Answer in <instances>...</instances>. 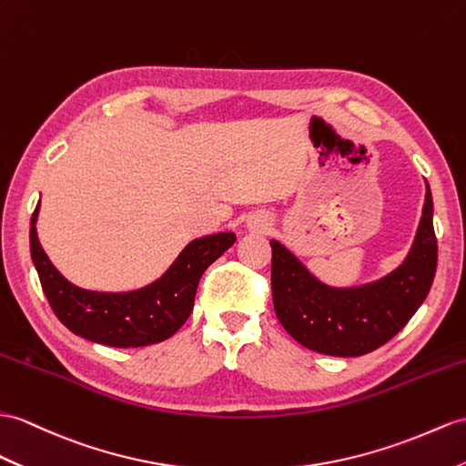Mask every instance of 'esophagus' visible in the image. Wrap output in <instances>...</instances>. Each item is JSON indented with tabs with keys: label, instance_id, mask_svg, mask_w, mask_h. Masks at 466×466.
I'll return each mask as SVG.
<instances>
[{
	"label": "esophagus",
	"instance_id": "esophagus-1",
	"mask_svg": "<svg viewBox=\"0 0 466 466\" xmlns=\"http://www.w3.org/2000/svg\"><path fill=\"white\" fill-rule=\"evenodd\" d=\"M267 225H268V221H267L265 218H255V219L251 221V229L265 231V229H267Z\"/></svg>",
	"mask_w": 466,
	"mask_h": 466
}]
</instances>
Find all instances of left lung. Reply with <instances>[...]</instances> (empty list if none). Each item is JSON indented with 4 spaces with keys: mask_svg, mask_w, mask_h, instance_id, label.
<instances>
[{
    "mask_svg": "<svg viewBox=\"0 0 466 466\" xmlns=\"http://www.w3.org/2000/svg\"><path fill=\"white\" fill-rule=\"evenodd\" d=\"M423 215L410 253L388 275L354 287H332L279 239L272 247V304L285 330L304 348L354 358L383 346L423 304L437 270L433 196L425 181Z\"/></svg>",
    "mask_w": 466,
    "mask_h": 466,
    "instance_id": "1",
    "label": "left lung"
}]
</instances>
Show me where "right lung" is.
<instances>
[{
	"mask_svg": "<svg viewBox=\"0 0 466 466\" xmlns=\"http://www.w3.org/2000/svg\"><path fill=\"white\" fill-rule=\"evenodd\" d=\"M37 218L39 206L29 227L31 260L55 316L73 334L112 348H142L174 336L194 310L201 275L237 239L233 231L198 237L150 285L128 292H98L73 285L55 268L39 243Z\"/></svg>",
	"mask_w": 466,
	"mask_h": 466,
	"instance_id": "right-lung-1",
	"label": "right lung"
}]
</instances>
